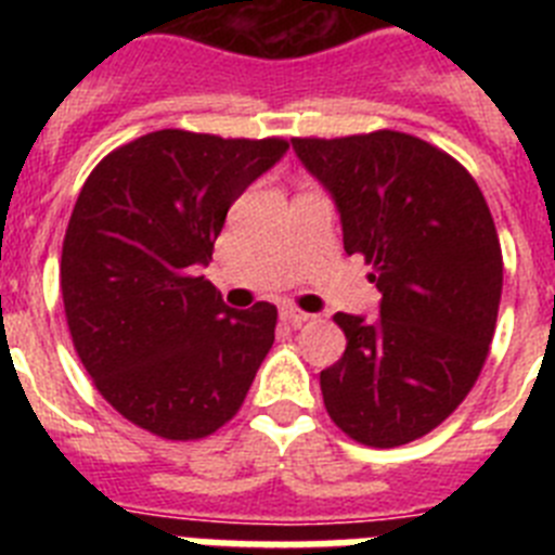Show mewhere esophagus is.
<instances>
[{"label": "esophagus", "instance_id": "1", "mask_svg": "<svg viewBox=\"0 0 555 555\" xmlns=\"http://www.w3.org/2000/svg\"><path fill=\"white\" fill-rule=\"evenodd\" d=\"M281 320L288 322V325H306V322L311 320V313L300 311V308H294V306H283L281 308Z\"/></svg>", "mask_w": 555, "mask_h": 555}]
</instances>
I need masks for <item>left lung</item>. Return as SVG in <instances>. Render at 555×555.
<instances>
[{"instance_id":"8db88e82","label":"left lung","mask_w":555,"mask_h":555,"mask_svg":"<svg viewBox=\"0 0 555 555\" xmlns=\"http://www.w3.org/2000/svg\"><path fill=\"white\" fill-rule=\"evenodd\" d=\"M292 146L384 294L380 320L333 317L347 347L320 372L327 414L370 448L414 442L459 409L492 345L503 253L487 199L459 160L409 132Z\"/></svg>"}]
</instances>
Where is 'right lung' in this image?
Masks as SVG:
<instances>
[{
	"label": "right lung",
	"instance_id": "1",
	"mask_svg": "<svg viewBox=\"0 0 555 555\" xmlns=\"http://www.w3.org/2000/svg\"><path fill=\"white\" fill-rule=\"evenodd\" d=\"M286 150L155 130L105 155L77 197L61 255L72 341L107 403L160 439L233 420L272 347L278 308H228L199 267L230 205Z\"/></svg>",
	"mask_w": 555,
	"mask_h": 555
}]
</instances>
